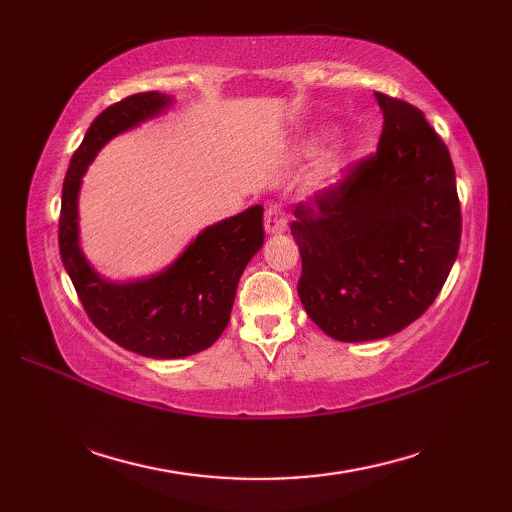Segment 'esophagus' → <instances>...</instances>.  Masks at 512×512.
<instances>
[{"mask_svg": "<svg viewBox=\"0 0 512 512\" xmlns=\"http://www.w3.org/2000/svg\"><path fill=\"white\" fill-rule=\"evenodd\" d=\"M264 228L268 235H279L284 233L288 228V217L286 211L281 204H270L266 209V217H264Z\"/></svg>", "mask_w": 512, "mask_h": 512, "instance_id": "obj_1", "label": "esophagus"}]
</instances>
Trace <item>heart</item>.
<instances>
[{
    "instance_id": "obj_1",
    "label": "heart",
    "mask_w": 512,
    "mask_h": 512,
    "mask_svg": "<svg viewBox=\"0 0 512 512\" xmlns=\"http://www.w3.org/2000/svg\"><path fill=\"white\" fill-rule=\"evenodd\" d=\"M341 167H343V151L336 149V151H332L330 158L325 160V165L321 167L319 178H321L323 182H328V180H332L334 176H339Z\"/></svg>"
}]
</instances>
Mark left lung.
<instances>
[{"mask_svg": "<svg viewBox=\"0 0 512 512\" xmlns=\"http://www.w3.org/2000/svg\"><path fill=\"white\" fill-rule=\"evenodd\" d=\"M376 154L299 204V299L336 341L405 330L438 297L458 257L462 215L447 145L405 101L376 92Z\"/></svg>", "mask_w": 512, "mask_h": 512, "instance_id": "8db88e82", "label": "left lung"}]
</instances>
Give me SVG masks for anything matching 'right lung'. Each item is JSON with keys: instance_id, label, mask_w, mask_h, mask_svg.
I'll return each mask as SVG.
<instances>
[{"instance_id": "right-lung-1", "label": "right lung", "mask_w": 512, "mask_h": 512, "mask_svg": "<svg viewBox=\"0 0 512 512\" xmlns=\"http://www.w3.org/2000/svg\"><path fill=\"white\" fill-rule=\"evenodd\" d=\"M160 92L132 94L94 118L63 180L59 250L65 273L92 323L107 339L147 358H184L211 347L231 319L239 277L264 244V206L206 226L162 273L136 281L105 279L79 244V191L96 154L118 134L162 114Z\"/></svg>"}]
</instances>
